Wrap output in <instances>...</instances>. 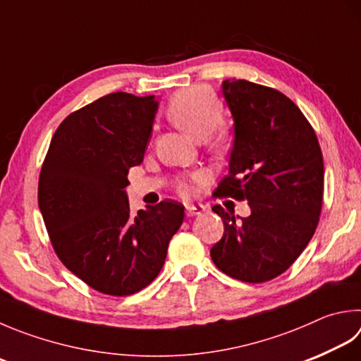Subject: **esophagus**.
<instances>
[{
	"label": "esophagus",
	"mask_w": 361,
	"mask_h": 361,
	"mask_svg": "<svg viewBox=\"0 0 361 361\" xmlns=\"http://www.w3.org/2000/svg\"><path fill=\"white\" fill-rule=\"evenodd\" d=\"M206 207L201 206V204H188L185 206V215L187 216H195V215H201Z\"/></svg>",
	"instance_id": "obj_1"
}]
</instances>
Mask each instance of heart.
Masks as SVG:
<instances>
[{"label": "heart", "mask_w": 361, "mask_h": 361, "mask_svg": "<svg viewBox=\"0 0 361 361\" xmlns=\"http://www.w3.org/2000/svg\"><path fill=\"white\" fill-rule=\"evenodd\" d=\"M166 116L196 140H206L210 151L223 152L228 147L229 135L216 128L223 121V105L206 87H190L176 94L166 106ZM192 179L200 182L202 178L195 174ZM176 188L182 196L193 193L192 183L187 180H178Z\"/></svg>", "instance_id": "heart-1"}]
</instances>
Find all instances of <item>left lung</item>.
<instances>
[{
	"label": "left lung",
	"mask_w": 361,
	"mask_h": 361,
	"mask_svg": "<svg viewBox=\"0 0 361 361\" xmlns=\"http://www.w3.org/2000/svg\"><path fill=\"white\" fill-rule=\"evenodd\" d=\"M234 118L229 173L215 193L248 201L240 219L212 207L224 233L210 256L223 274L264 283L286 271L317 228L324 198V160L314 128L294 102L274 87L224 80Z\"/></svg>",
	"instance_id": "1"
}]
</instances>
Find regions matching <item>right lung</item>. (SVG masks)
I'll return each mask as SVG.
<instances>
[{
	"label": "right lung",
	"mask_w": 361,
	"mask_h": 361,
	"mask_svg": "<svg viewBox=\"0 0 361 361\" xmlns=\"http://www.w3.org/2000/svg\"><path fill=\"white\" fill-rule=\"evenodd\" d=\"M157 106L154 96L128 92L94 100L61 122L40 168L39 209L54 253L106 295H132L157 278L185 215L173 200L133 215L124 190Z\"/></svg>",
	"instance_id": "right-lung-1"
}]
</instances>
